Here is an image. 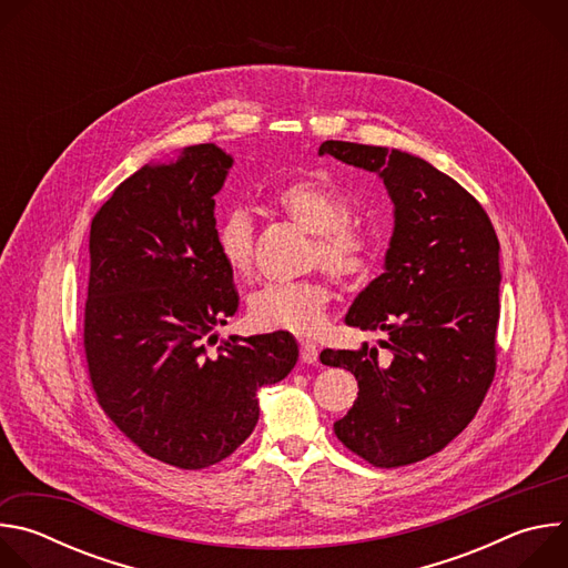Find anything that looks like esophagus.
Instances as JSON below:
<instances>
[{
  "label": "esophagus",
  "instance_id": "esophagus-1",
  "mask_svg": "<svg viewBox=\"0 0 568 568\" xmlns=\"http://www.w3.org/2000/svg\"><path fill=\"white\" fill-rule=\"evenodd\" d=\"M316 357H318L316 344H312V342H307V339H301V359H303L305 364H314Z\"/></svg>",
  "mask_w": 568,
  "mask_h": 568
}]
</instances>
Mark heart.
Here are the masks:
<instances>
[{"label":"heart","instance_id":"obj_1","mask_svg":"<svg viewBox=\"0 0 568 568\" xmlns=\"http://www.w3.org/2000/svg\"><path fill=\"white\" fill-rule=\"evenodd\" d=\"M272 204L314 235L312 263L337 281L351 283L371 265V242L353 229L351 204L333 186L316 180L287 182L272 195ZM217 252L235 274H250L254 265V222L247 211L231 209L217 226ZM328 287L316 278L270 283L254 294L250 316L263 331L314 335L323 328Z\"/></svg>","mask_w":568,"mask_h":568}]
</instances>
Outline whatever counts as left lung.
<instances>
[{"mask_svg": "<svg viewBox=\"0 0 568 568\" xmlns=\"http://www.w3.org/2000/svg\"><path fill=\"white\" fill-rule=\"evenodd\" d=\"M318 154L375 173L393 202L384 274L346 314V326L386 339L321 353L359 386L335 434L377 467L409 465L469 425L495 377L499 240L483 206L416 154L348 141H323Z\"/></svg>", "mask_w": 568, "mask_h": 568, "instance_id": "left-lung-1", "label": "left lung"}]
</instances>
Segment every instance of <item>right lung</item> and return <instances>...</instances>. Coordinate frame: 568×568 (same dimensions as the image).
Wrapping results in <instances>:
<instances>
[{
    "mask_svg": "<svg viewBox=\"0 0 568 568\" xmlns=\"http://www.w3.org/2000/svg\"><path fill=\"white\" fill-rule=\"evenodd\" d=\"M233 156L215 143L145 164L92 220L85 355L99 404L148 456L202 469L254 432L258 388L298 359L285 333L222 339L237 310L215 200Z\"/></svg>",
    "mask_w": 568,
    "mask_h": 568,
    "instance_id": "add662e5",
    "label": "right lung"
}]
</instances>
